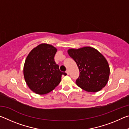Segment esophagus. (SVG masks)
Masks as SVG:
<instances>
[{"mask_svg": "<svg viewBox=\"0 0 129 129\" xmlns=\"http://www.w3.org/2000/svg\"><path fill=\"white\" fill-rule=\"evenodd\" d=\"M66 73L68 75L69 74V71H68V70H67V71H66Z\"/></svg>", "mask_w": 129, "mask_h": 129, "instance_id": "esophagus-1", "label": "esophagus"}]
</instances>
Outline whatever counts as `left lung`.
<instances>
[{
	"mask_svg": "<svg viewBox=\"0 0 129 129\" xmlns=\"http://www.w3.org/2000/svg\"><path fill=\"white\" fill-rule=\"evenodd\" d=\"M69 56L75 61L80 71L76 81L78 86L88 92H97L108 82L110 68L105 57L90 47L68 50Z\"/></svg>",
	"mask_w": 129,
	"mask_h": 129,
	"instance_id": "1",
	"label": "left lung"
}]
</instances>
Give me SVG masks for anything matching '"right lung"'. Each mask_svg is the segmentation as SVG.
Returning <instances> with one entry per match:
<instances>
[{
	"label": "right lung",
	"instance_id": "1",
	"mask_svg": "<svg viewBox=\"0 0 129 129\" xmlns=\"http://www.w3.org/2000/svg\"><path fill=\"white\" fill-rule=\"evenodd\" d=\"M57 49L53 45L43 43L32 50L26 58L23 73L29 88L38 94H45L59 84L62 75L54 61Z\"/></svg>",
	"mask_w": 129,
	"mask_h": 129
}]
</instances>
